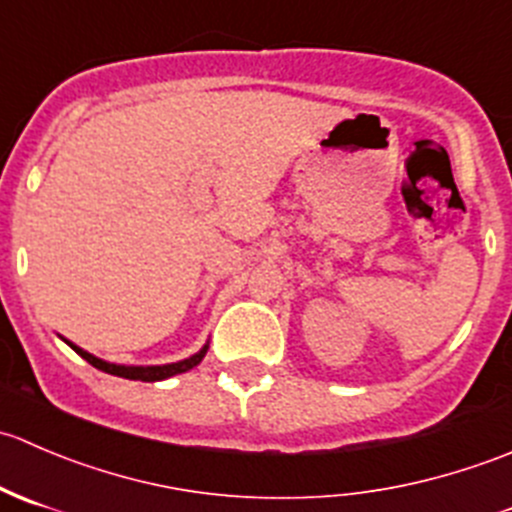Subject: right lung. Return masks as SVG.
<instances>
[{"label": "right lung", "instance_id": "right-lung-1", "mask_svg": "<svg viewBox=\"0 0 512 512\" xmlns=\"http://www.w3.org/2000/svg\"><path fill=\"white\" fill-rule=\"evenodd\" d=\"M61 339H64V337H61ZM64 342L69 344V347L74 349V352L79 354L81 359H86L91 366H96L98 371H106V374L121 376V379H131V381H163V379H170V376H175V374H183V371H190V369H193V366H198L200 361H203V356L208 354V347H210V342H205L200 352H195L193 356H188V359L173 361V364L128 366V364H111V361H106V359H98V356L89 354V352H86V349L76 347V344L69 342V339H64Z\"/></svg>", "mask_w": 512, "mask_h": 512}]
</instances>
